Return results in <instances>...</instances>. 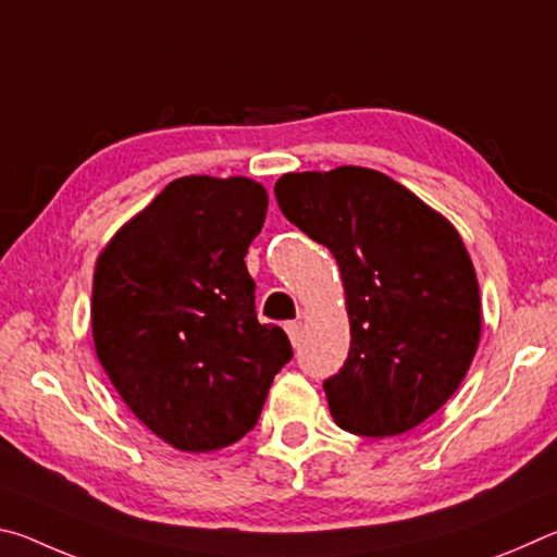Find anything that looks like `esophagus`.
I'll return each instance as SVG.
<instances>
[{
  "mask_svg": "<svg viewBox=\"0 0 557 557\" xmlns=\"http://www.w3.org/2000/svg\"><path fill=\"white\" fill-rule=\"evenodd\" d=\"M285 332H287V336H289L292 346H297V344L301 342V322H287V324H285Z\"/></svg>",
  "mask_w": 557,
  "mask_h": 557,
  "instance_id": "34e87169",
  "label": "esophagus"
}]
</instances>
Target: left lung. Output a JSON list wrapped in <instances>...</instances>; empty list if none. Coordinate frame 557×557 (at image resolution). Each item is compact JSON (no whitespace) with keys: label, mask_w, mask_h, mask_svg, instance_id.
Wrapping results in <instances>:
<instances>
[{"label":"left lung","mask_w":557,"mask_h":557,"mask_svg":"<svg viewBox=\"0 0 557 557\" xmlns=\"http://www.w3.org/2000/svg\"><path fill=\"white\" fill-rule=\"evenodd\" d=\"M287 221L342 270L351 348L324 381L334 422L363 437L403 435L445 405L482 336L465 240L445 215L375 169L277 178Z\"/></svg>","instance_id":"1"}]
</instances>
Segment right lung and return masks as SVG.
I'll return each mask as SVG.
<instances>
[{"mask_svg": "<svg viewBox=\"0 0 557 557\" xmlns=\"http://www.w3.org/2000/svg\"><path fill=\"white\" fill-rule=\"evenodd\" d=\"M268 213L245 176H182L102 248L92 344L135 418L182 451H215L256 428L287 334L260 324L245 252Z\"/></svg>", "mask_w": 557, "mask_h": 557, "instance_id": "1", "label": "right lung"}]
</instances>
